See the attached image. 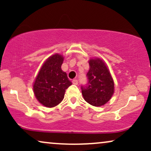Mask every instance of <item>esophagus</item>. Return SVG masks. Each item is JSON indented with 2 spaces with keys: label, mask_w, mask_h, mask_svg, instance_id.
Returning a JSON list of instances; mask_svg holds the SVG:
<instances>
[{
  "label": "esophagus",
  "mask_w": 151,
  "mask_h": 151,
  "mask_svg": "<svg viewBox=\"0 0 151 151\" xmlns=\"http://www.w3.org/2000/svg\"><path fill=\"white\" fill-rule=\"evenodd\" d=\"M72 83H73L74 84H75V85H77V84H78V80H77V79H73V80H72Z\"/></svg>",
  "instance_id": "1"
}]
</instances>
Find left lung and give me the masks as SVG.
<instances>
[{
	"instance_id": "8db88e82",
	"label": "left lung",
	"mask_w": 151,
	"mask_h": 151,
	"mask_svg": "<svg viewBox=\"0 0 151 151\" xmlns=\"http://www.w3.org/2000/svg\"><path fill=\"white\" fill-rule=\"evenodd\" d=\"M86 74L88 84L81 86L84 100L94 106L106 104L114 92V82L106 65L101 59H91Z\"/></svg>"
}]
</instances>
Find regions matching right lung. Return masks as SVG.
Segmentation results:
<instances>
[{
	"label": "right lung",
	"instance_id": "obj_1",
	"mask_svg": "<svg viewBox=\"0 0 151 151\" xmlns=\"http://www.w3.org/2000/svg\"><path fill=\"white\" fill-rule=\"evenodd\" d=\"M63 56L55 54L45 62L33 84L35 96L46 107L58 105L64 99L65 90L72 82L67 73L62 70Z\"/></svg>",
	"mask_w": 151,
	"mask_h": 151
}]
</instances>
